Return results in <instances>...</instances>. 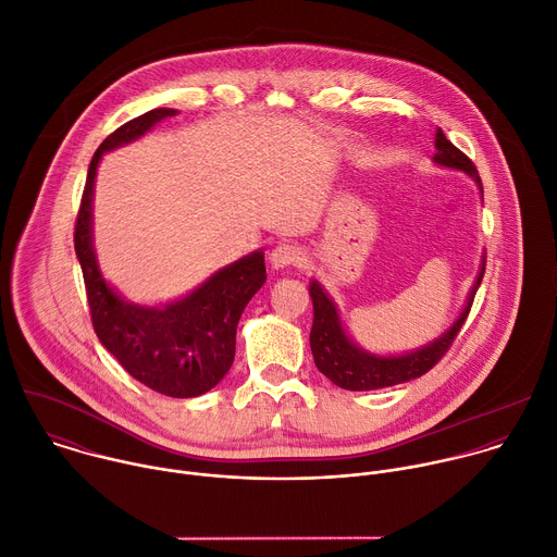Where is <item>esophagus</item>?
Wrapping results in <instances>:
<instances>
[{
	"label": "esophagus",
	"instance_id": "34e87169",
	"mask_svg": "<svg viewBox=\"0 0 557 557\" xmlns=\"http://www.w3.org/2000/svg\"><path fill=\"white\" fill-rule=\"evenodd\" d=\"M299 262H301V251L295 245H290V243H280L271 251L273 269H286V267H295Z\"/></svg>",
	"mask_w": 557,
	"mask_h": 557
}]
</instances>
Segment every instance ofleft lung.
I'll return each mask as SVG.
<instances>
[{"label":"left lung","mask_w":557,"mask_h":557,"mask_svg":"<svg viewBox=\"0 0 557 557\" xmlns=\"http://www.w3.org/2000/svg\"><path fill=\"white\" fill-rule=\"evenodd\" d=\"M434 161L438 165L467 172L483 189L479 170H475V165L471 163V158L465 156L451 140H447L441 127L436 132ZM483 275H485V260H483L479 277H475V284L471 288L467 306L460 312L458 320L454 322V326L443 337H438L434 344H430L417 352L404 355V357H374V355L357 348L346 337L342 322H339L337 308L331 301V297L324 293V288L320 284L310 282L308 290H310L312 310H314V320H312V329H310V350H312L314 366L320 368V372L326 374L335 385H339L344 389H355V392L389 387L396 383L423 376L443 359V355L449 350L451 342L456 339L458 331L462 329L467 314L471 310L473 295L483 282Z\"/></svg>","instance_id":"8db88e82"}]
</instances>
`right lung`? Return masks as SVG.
<instances>
[{
    "label": "right lung",
    "mask_w": 557,
    "mask_h": 557,
    "mask_svg": "<svg viewBox=\"0 0 557 557\" xmlns=\"http://www.w3.org/2000/svg\"><path fill=\"white\" fill-rule=\"evenodd\" d=\"M176 110H149L95 151L74 224V251L84 271L92 326L99 342L143 385L174 399H191L211 389L235 357V329L249 299L267 280L264 253L256 251L211 275L187 297L145 308L123 301L103 280L92 249V189L101 156L125 145Z\"/></svg>",
    "instance_id": "obj_1"
}]
</instances>
